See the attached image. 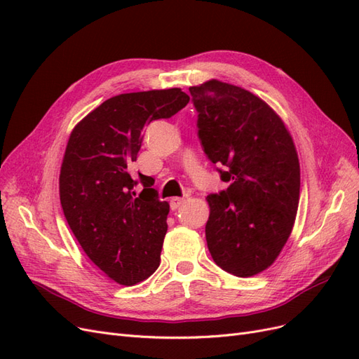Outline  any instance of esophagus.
Returning a JSON list of instances; mask_svg holds the SVG:
<instances>
[{
  "instance_id": "1",
  "label": "esophagus",
  "mask_w": 359,
  "mask_h": 359,
  "mask_svg": "<svg viewBox=\"0 0 359 359\" xmlns=\"http://www.w3.org/2000/svg\"><path fill=\"white\" fill-rule=\"evenodd\" d=\"M184 203H186V199H184V198H172V199H170V208H172L173 211H175V210H178L180 206L184 205Z\"/></svg>"
}]
</instances>
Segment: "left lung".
I'll list each match as a JSON object with an SVG mask.
<instances>
[{"label": "left lung", "mask_w": 359, "mask_h": 359, "mask_svg": "<svg viewBox=\"0 0 359 359\" xmlns=\"http://www.w3.org/2000/svg\"><path fill=\"white\" fill-rule=\"evenodd\" d=\"M205 154L229 187L210 194L208 250L226 273L252 277L274 264L299 203V160L283 119L260 97L217 79L190 86Z\"/></svg>", "instance_id": "8db88e82"}]
</instances>
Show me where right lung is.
I'll return each instance as SVG.
<instances>
[{
	"mask_svg": "<svg viewBox=\"0 0 359 359\" xmlns=\"http://www.w3.org/2000/svg\"><path fill=\"white\" fill-rule=\"evenodd\" d=\"M189 100L181 88L119 94L70 133L60 170L64 217L85 255L118 285L140 283L160 265L169 203L140 173L144 190L136 194L130 165L145 126L175 115Z\"/></svg>",
	"mask_w": 359,
	"mask_h": 359,
	"instance_id": "obj_1",
	"label": "right lung"
}]
</instances>
